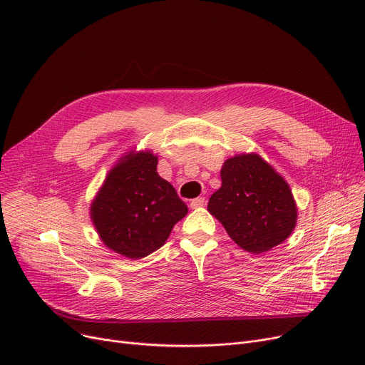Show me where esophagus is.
<instances>
[{"label": "esophagus", "mask_w": 365, "mask_h": 365, "mask_svg": "<svg viewBox=\"0 0 365 365\" xmlns=\"http://www.w3.org/2000/svg\"><path fill=\"white\" fill-rule=\"evenodd\" d=\"M204 204H205V200L202 197H198L190 201V208H201Z\"/></svg>", "instance_id": "obj_1"}]
</instances>
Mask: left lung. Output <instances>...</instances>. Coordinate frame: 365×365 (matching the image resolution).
I'll list each match as a JSON object with an SVG mask.
<instances>
[{
  "mask_svg": "<svg viewBox=\"0 0 365 365\" xmlns=\"http://www.w3.org/2000/svg\"><path fill=\"white\" fill-rule=\"evenodd\" d=\"M222 186L207 210L242 250H272L294 231L297 205L290 185L259 153L227 158L220 170Z\"/></svg>",
  "mask_w": 365,
  "mask_h": 365,
  "instance_id": "obj_1",
  "label": "left lung"
}]
</instances>
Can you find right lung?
<instances>
[{"label":"right lung","instance_id":"right-lung-1","mask_svg":"<svg viewBox=\"0 0 365 365\" xmlns=\"http://www.w3.org/2000/svg\"><path fill=\"white\" fill-rule=\"evenodd\" d=\"M150 150H128L117 161L90 204V219L109 250L138 260L164 245L187 215L176 189L157 171Z\"/></svg>","mask_w":365,"mask_h":365}]
</instances>
